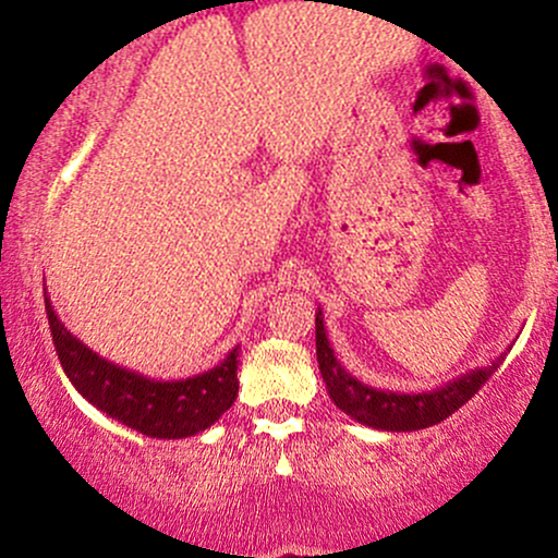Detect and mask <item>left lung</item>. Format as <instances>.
Segmentation results:
<instances>
[{
	"mask_svg": "<svg viewBox=\"0 0 558 558\" xmlns=\"http://www.w3.org/2000/svg\"><path fill=\"white\" fill-rule=\"evenodd\" d=\"M317 332V364L323 373L325 388H328L330 401L349 414L351 420L362 425L375 427V430L388 433H412L425 430V427L438 425L446 417H451L459 407H464L480 388L488 383V377L501 367L504 356L493 360L485 367L470 369L466 375H459L457 380H448L440 388L422 390V393H399V390H380L356 380L354 375L345 373V367L336 360V351L328 341L323 323V310L317 306L315 317Z\"/></svg>",
	"mask_w": 558,
	"mask_h": 558,
	"instance_id": "left-lung-1",
	"label": "left lung"
}]
</instances>
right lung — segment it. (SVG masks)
<instances>
[{"label":"right lung","mask_w":558,"mask_h":558,"mask_svg":"<svg viewBox=\"0 0 558 558\" xmlns=\"http://www.w3.org/2000/svg\"><path fill=\"white\" fill-rule=\"evenodd\" d=\"M52 341L75 390L107 417L149 438H191L213 427L239 396V345L207 373L185 380H155L96 354L57 317L44 291Z\"/></svg>","instance_id":"1"}]
</instances>
